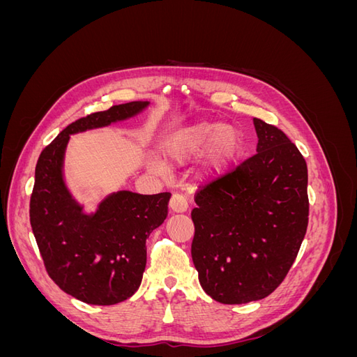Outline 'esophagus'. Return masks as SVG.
<instances>
[{
	"instance_id": "34e87169",
	"label": "esophagus",
	"mask_w": 357,
	"mask_h": 357,
	"mask_svg": "<svg viewBox=\"0 0 357 357\" xmlns=\"http://www.w3.org/2000/svg\"><path fill=\"white\" fill-rule=\"evenodd\" d=\"M169 208L172 213H185L188 210L186 198L180 195V193H174L169 199Z\"/></svg>"
}]
</instances>
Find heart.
I'll return each mask as SVG.
<instances>
[{"mask_svg": "<svg viewBox=\"0 0 357 357\" xmlns=\"http://www.w3.org/2000/svg\"><path fill=\"white\" fill-rule=\"evenodd\" d=\"M243 152V134L232 125L199 122L172 132L162 147L165 162L158 158L149 160L147 168L156 176H167L168 166L180 167L198 158L204 177H219L228 172Z\"/></svg>", "mask_w": 357, "mask_h": 357, "instance_id": "1", "label": "heart"}]
</instances>
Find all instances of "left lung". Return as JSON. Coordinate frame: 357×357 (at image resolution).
I'll return each instance as SVG.
<instances>
[{"label": "left lung", "mask_w": 357, "mask_h": 357, "mask_svg": "<svg viewBox=\"0 0 357 357\" xmlns=\"http://www.w3.org/2000/svg\"><path fill=\"white\" fill-rule=\"evenodd\" d=\"M256 155L197 192L192 261L222 304L266 298L294 265L308 226L307 162L287 135L253 119Z\"/></svg>", "instance_id": "left-lung-1"}]
</instances>
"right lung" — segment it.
<instances>
[{
	"mask_svg": "<svg viewBox=\"0 0 357 357\" xmlns=\"http://www.w3.org/2000/svg\"><path fill=\"white\" fill-rule=\"evenodd\" d=\"M149 101L113 105L68 125L43 150L36 167L29 220L49 277L66 294L91 305H114L142 284L146 240L164 223L169 192L139 195L119 190L84 213L63 181L70 135L142 113Z\"/></svg>",
	"mask_w": 357,
	"mask_h": 357,
	"instance_id": "add662e5",
	"label": "right lung"
}]
</instances>
